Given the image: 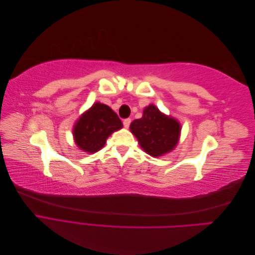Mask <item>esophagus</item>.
<instances>
[{"label": "esophagus", "instance_id": "1", "mask_svg": "<svg viewBox=\"0 0 255 255\" xmlns=\"http://www.w3.org/2000/svg\"><path fill=\"white\" fill-rule=\"evenodd\" d=\"M130 121H132V120H130L129 118H127V119L123 120V126H125V128H128L129 127V125H130Z\"/></svg>", "mask_w": 255, "mask_h": 255}]
</instances>
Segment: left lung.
I'll return each mask as SVG.
<instances>
[{
    "mask_svg": "<svg viewBox=\"0 0 255 255\" xmlns=\"http://www.w3.org/2000/svg\"><path fill=\"white\" fill-rule=\"evenodd\" d=\"M129 129L144 152L157 157L175 148L181 126L176 119L161 114L155 105L151 104L143 110L140 119L130 123Z\"/></svg>",
    "mask_w": 255,
    "mask_h": 255,
    "instance_id": "1",
    "label": "left lung"
}]
</instances>
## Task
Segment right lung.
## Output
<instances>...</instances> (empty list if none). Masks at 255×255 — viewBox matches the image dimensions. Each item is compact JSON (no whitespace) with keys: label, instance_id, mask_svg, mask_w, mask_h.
Listing matches in <instances>:
<instances>
[{"label":"right lung","instance_id":"1","mask_svg":"<svg viewBox=\"0 0 255 255\" xmlns=\"http://www.w3.org/2000/svg\"><path fill=\"white\" fill-rule=\"evenodd\" d=\"M122 127L118 115L110 106L97 102L75 123L74 140L84 152L96 153L103 148L109 136Z\"/></svg>","mask_w":255,"mask_h":255}]
</instances>
